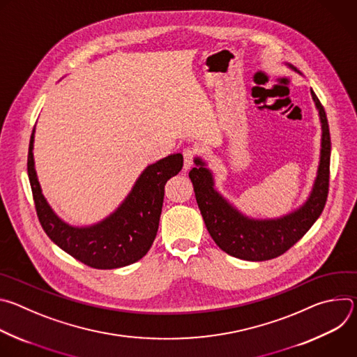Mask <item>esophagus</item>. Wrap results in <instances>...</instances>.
<instances>
[{
	"label": "esophagus",
	"instance_id": "obj_1",
	"mask_svg": "<svg viewBox=\"0 0 357 357\" xmlns=\"http://www.w3.org/2000/svg\"><path fill=\"white\" fill-rule=\"evenodd\" d=\"M199 154V149L196 146H188L183 149V169L188 171L193 165L195 157Z\"/></svg>",
	"mask_w": 357,
	"mask_h": 357
}]
</instances>
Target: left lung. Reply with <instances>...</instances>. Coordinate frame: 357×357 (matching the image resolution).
<instances>
[{"mask_svg": "<svg viewBox=\"0 0 357 357\" xmlns=\"http://www.w3.org/2000/svg\"><path fill=\"white\" fill-rule=\"evenodd\" d=\"M288 66L298 72L292 65ZM311 94L322 128L321 158L308 199L294 212L277 219H252L243 215L216 190L213 174L206 162L199 157L195 158L196 167L190 169L189 178L202 218L215 243L236 259L266 261L281 256L312 227L325 208L329 189L331 134L325 109L312 89Z\"/></svg>", "mask_w": 357, "mask_h": 357, "instance_id": "obj_1", "label": "left lung"}]
</instances>
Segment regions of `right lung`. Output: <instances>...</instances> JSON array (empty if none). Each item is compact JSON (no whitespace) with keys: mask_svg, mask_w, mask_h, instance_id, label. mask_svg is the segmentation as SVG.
<instances>
[{"mask_svg":"<svg viewBox=\"0 0 357 357\" xmlns=\"http://www.w3.org/2000/svg\"><path fill=\"white\" fill-rule=\"evenodd\" d=\"M32 130L28 152V176L42 229L56 245L83 264L113 270L141 260L155 240L162 212L164 188L183 167L182 154H171L148 165L121 205L101 222L77 227L63 222L49 206L35 171Z\"/></svg>","mask_w":357,"mask_h":357,"instance_id":"add662e5","label":"right lung"}]
</instances>
